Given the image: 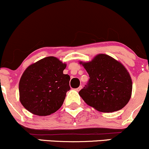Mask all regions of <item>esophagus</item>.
I'll list each match as a JSON object with an SVG mask.
<instances>
[{"label":"esophagus","mask_w":149,"mask_h":149,"mask_svg":"<svg viewBox=\"0 0 149 149\" xmlns=\"http://www.w3.org/2000/svg\"><path fill=\"white\" fill-rule=\"evenodd\" d=\"M81 88H82V86H79V87H78V88H76V91H80V90H81Z\"/></svg>","instance_id":"esophagus-1"}]
</instances>
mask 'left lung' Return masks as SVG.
Here are the masks:
<instances>
[{"mask_svg": "<svg viewBox=\"0 0 149 149\" xmlns=\"http://www.w3.org/2000/svg\"><path fill=\"white\" fill-rule=\"evenodd\" d=\"M89 75L88 86L79 92L86 104L102 112L122 109L132 96V81L121 62L104 54L91 61H80Z\"/></svg>", "mask_w": 149, "mask_h": 149, "instance_id": "1", "label": "left lung"}]
</instances>
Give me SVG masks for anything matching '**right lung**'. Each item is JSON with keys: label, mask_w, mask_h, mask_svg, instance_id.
Masks as SVG:
<instances>
[{"label": "right lung", "mask_w": 149, "mask_h": 149, "mask_svg": "<svg viewBox=\"0 0 149 149\" xmlns=\"http://www.w3.org/2000/svg\"><path fill=\"white\" fill-rule=\"evenodd\" d=\"M66 63L54 56L35 62L24 70L19 82V101L35 115L54 113L70 90V76L63 74Z\"/></svg>", "instance_id": "obj_1"}]
</instances>
